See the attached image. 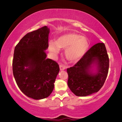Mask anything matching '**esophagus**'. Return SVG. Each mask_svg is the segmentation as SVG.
Wrapping results in <instances>:
<instances>
[{
	"instance_id": "1",
	"label": "esophagus",
	"mask_w": 122,
	"mask_h": 122,
	"mask_svg": "<svg viewBox=\"0 0 122 122\" xmlns=\"http://www.w3.org/2000/svg\"><path fill=\"white\" fill-rule=\"evenodd\" d=\"M66 68V67L65 66H64L63 65H60V71H63V70H65Z\"/></svg>"
}]
</instances>
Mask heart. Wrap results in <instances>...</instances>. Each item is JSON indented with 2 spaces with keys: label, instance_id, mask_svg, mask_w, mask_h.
Here are the masks:
<instances>
[{
  "label": "heart",
  "instance_id": "1",
  "mask_svg": "<svg viewBox=\"0 0 122 122\" xmlns=\"http://www.w3.org/2000/svg\"><path fill=\"white\" fill-rule=\"evenodd\" d=\"M86 38L76 34H66L57 39L56 42L50 41L49 50L53 54L59 52V49H65V56L69 61L76 62L84 56L88 48Z\"/></svg>",
  "mask_w": 122,
  "mask_h": 122
}]
</instances>
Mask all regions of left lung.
I'll list each match as a JSON object with an SVG mask.
<instances>
[{
    "label": "left lung",
    "instance_id": "left-lung-1",
    "mask_svg": "<svg viewBox=\"0 0 122 122\" xmlns=\"http://www.w3.org/2000/svg\"><path fill=\"white\" fill-rule=\"evenodd\" d=\"M92 64L97 71L90 72ZM109 59L104 43H97L91 47L73 67L67 68L68 86L77 96H86L96 92L102 87L108 75Z\"/></svg>",
    "mask_w": 122,
    "mask_h": 122
}]
</instances>
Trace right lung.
Masks as SVG:
<instances>
[{
    "label": "right lung",
    "mask_w": 122,
    "mask_h": 122,
    "mask_svg": "<svg viewBox=\"0 0 122 122\" xmlns=\"http://www.w3.org/2000/svg\"><path fill=\"white\" fill-rule=\"evenodd\" d=\"M49 29L44 26L28 33L14 49L12 69L18 87L34 100L50 95L60 68L56 62L46 59Z\"/></svg>",
    "instance_id": "1"
}]
</instances>
